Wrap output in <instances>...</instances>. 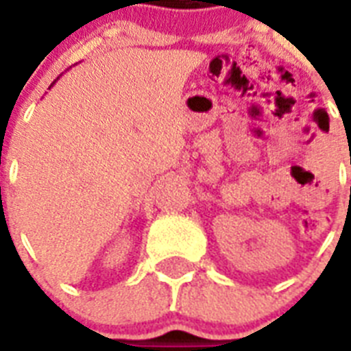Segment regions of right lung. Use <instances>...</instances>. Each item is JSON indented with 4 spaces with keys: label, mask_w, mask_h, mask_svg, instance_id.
Instances as JSON below:
<instances>
[{
    "label": "right lung",
    "mask_w": 351,
    "mask_h": 351,
    "mask_svg": "<svg viewBox=\"0 0 351 351\" xmlns=\"http://www.w3.org/2000/svg\"><path fill=\"white\" fill-rule=\"evenodd\" d=\"M58 79H60V77H58ZM58 79H56V80H58ZM56 80H54V82H52V84H51V88H52V86H54V84H56ZM51 88H49V89H51Z\"/></svg>",
    "instance_id": "obj_1"
}]
</instances>
